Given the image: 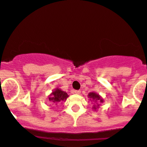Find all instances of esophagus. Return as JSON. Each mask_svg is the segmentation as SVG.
Here are the masks:
<instances>
[{
    "label": "esophagus",
    "instance_id": "esophagus-1",
    "mask_svg": "<svg viewBox=\"0 0 147 147\" xmlns=\"http://www.w3.org/2000/svg\"><path fill=\"white\" fill-rule=\"evenodd\" d=\"M74 93H76V94H80V93H81V91H80V90H74Z\"/></svg>",
    "mask_w": 147,
    "mask_h": 147
}]
</instances>
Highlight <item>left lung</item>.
<instances>
[{"instance_id": "left-lung-1", "label": "left lung", "mask_w": 147, "mask_h": 147, "mask_svg": "<svg viewBox=\"0 0 147 147\" xmlns=\"http://www.w3.org/2000/svg\"><path fill=\"white\" fill-rule=\"evenodd\" d=\"M88 98H90V100L91 101L92 103L93 104V106L92 107L93 110H97L99 107L100 103H103L104 99L102 98V96H100L99 94L96 93H94V92H91V93H88Z\"/></svg>"}]
</instances>
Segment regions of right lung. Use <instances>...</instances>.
Returning a JSON list of instances; mask_svg holds the SVG:
<instances>
[{
    "label": "right lung",
    "mask_w": 147,
    "mask_h": 147,
    "mask_svg": "<svg viewBox=\"0 0 147 147\" xmlns=\"http://www.w3.org/2000/svg\"><path fill=\"white\" fill-rule=\"evenodd\" d=\"M69 96L66 92L63 91L59 88H56L54 90H53L52 93H51L48 96V99L50 102L53 104H58L59 102H65L67 97Z\"/></svg>",
    "instance_id": "obj_1"
}]
</instances>
